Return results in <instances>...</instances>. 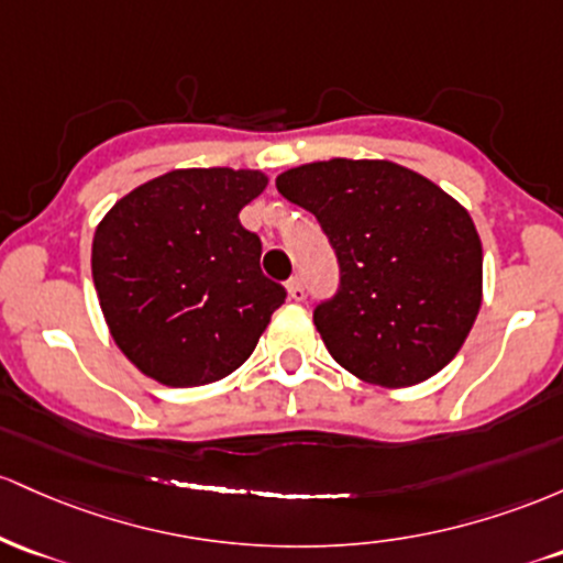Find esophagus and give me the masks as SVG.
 Here are the masks:
<instances>
[{"mask_svg":"<svg viewBox=\"0 0 563 563\" xmlns=\"http://www.w3.org/2000/svg\"><path fill=\"white\" fill-rule=\"evenodd\" d=\"M287 292H289V300H295V302H300L302 298H306V287H302L300 276H292V279L287 282Z\"/></svg>","mask_w":563,"mask_h":563,"instance_id":"34e87169","label":"esophagus"}]
</instances>
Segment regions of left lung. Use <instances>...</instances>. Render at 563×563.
Masks as SVG:
<instances>
[{
  "label": "left lung",
  "instance_id": "8db88e82",
  "mask_svg": "<svg viewBox=\"0 0 563 563\" xmlns=\"http://www.w3.org/2000/svg\"><path fill=\"white\" fill-rule=\"evenodd\" d=\"M319 220L340 271L313 324L340 366L383 388L433 377L482 306V242L471 214L394 162L330 159L276 178Z\"/></svg>",
  "mask_w": 563,
  "mask_h": 563
}]
</instances>
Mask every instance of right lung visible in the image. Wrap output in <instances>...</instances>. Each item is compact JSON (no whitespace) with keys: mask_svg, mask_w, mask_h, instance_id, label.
<instances>
[{"mask_svg":"<svg viewBox=\"0 0 563 563\" xmlns=\"http://www.w3.org/2000/svg\"><path fill=\"white\" fill-rule=\"evenodd\" d=\"M255 169H173L119 199L92 239L109 330L137 369L173 388L231 375L287 298L261 271V236L239 212Z\"/></svg>","mask_w":563,"mask_h":563,"instance_id":"right-lung-1","label":"right lung"}]
</instances>
